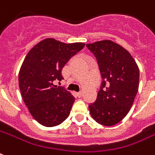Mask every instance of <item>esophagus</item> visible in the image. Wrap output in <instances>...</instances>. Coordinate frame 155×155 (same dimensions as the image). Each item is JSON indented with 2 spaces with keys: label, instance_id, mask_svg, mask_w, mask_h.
I'll return each instance as SVG.
<instances>
[{
  "label": "esophagus",
  "instance_id": "34e87169",
  "mask_svg": "<svg viewBox=\"0 0 155 155\" xmlns=\"http://www.w3.org/2000/svg\"><path fill=\"white\" fill-rule=\"evenodd\" d=\"M77 96L79 97H80L82 96V92H79V93H77Z\"/></svg>",
  "mask_w": 155,
  "mask_h": 155
}]
</instances>
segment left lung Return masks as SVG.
Masks as SVG:
<instances>
[{"instance_id": "obj_1", "label": "left lung", "mask_w": 155, "mask_h": 155, "mask_svg": "<svg viewBox=\"0 0 155 155\" xmlns=\"http://www.w3.org/2000/svg\"><path fill=\"white\" fill-rule=\"evenodd\" d=\"M86 46L96 58L102 79L96 101L88 106L91 116L100 124L113 126L133 106L139 87V68L129 52L113 41Z\"/></svg>"}]
</instances>
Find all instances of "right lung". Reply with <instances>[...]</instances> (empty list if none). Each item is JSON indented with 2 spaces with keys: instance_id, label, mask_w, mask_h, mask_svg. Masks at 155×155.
<instances>
[{
  "instance_id": "right-lung-1",
  "label": "right lung",
  "mask_w": 155,
  "mask_h": 155,
  "mask_svg": "<svg viewBox=\"0 0 155 155\" xmlns=\"http://www.w3.org/2000/svg\"><path fill=\"white\" fill-rule=\"evenodd\" d=\"M85 44H65L55 39H45L35 45L24 58L18 84L22 100L31 116L45 127L62 124L75 101L71 93L54 80H62V70Z\"/></svg>"
}]
</instances>
